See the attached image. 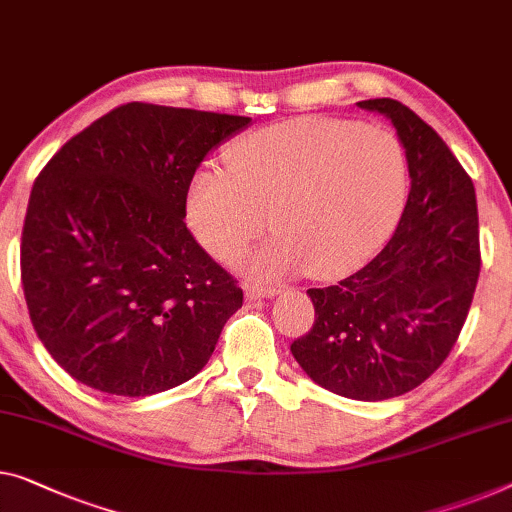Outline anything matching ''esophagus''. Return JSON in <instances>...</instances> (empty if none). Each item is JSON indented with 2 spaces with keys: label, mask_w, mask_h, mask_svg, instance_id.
<instances>
[{
  "label": "esophagus",
  "mask_w": 512,
  "mask_h": 512,
  "mask_svg": "<svg viewBox=\"0 0 512 512\" xmlns=\"http://www.w3.org/2000/svg\"><path fill=\"white\" fill-rule=\"evenodd\" d=\"M278 292H280V289H278V287H271V285H248V287H246L248 301L271 299V296H276Z\"/></svg>",
  "instance_id": "esophagus-1"
}]
</instances>
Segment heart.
<instances>
[{
  "label": "heart",
  "mask_w": 512,
  "mask_h": 512,
  "mask_svg": "<svg viewBox=\"0 0 512 512\" xmlns=\"http://www.w3.org/2000/svg\"><path fill=\"white\" fill-rule=\"evenodd\" d=\"M227 172L190 179L186 218L197 241L232 264L271 225L250 259L259 276L308 269L338 278L377 253L402 216L409 167L402 142L361 121L299 117L259 128L227 149Z\"/></svg>",
  "instance_id": "1"
}]
</instances>
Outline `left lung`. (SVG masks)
I'll return each instance as SVG.
<instances>
[{"label":"left lung","mask_w":512,"mask_h":512,"mask_svg":"<svg viewBox=\"0 0 512 512\" xmlns=\"http://www.w3.org/2000/svg\"><path fill=\"white\" fill-rule=\"evenodd\" d=\"M358 108L391 119L411 190L398 230L354 276L308 289L312 329L292 354L315 384L379 402L409 393L446 361L467 322L480 273L476 190L453 151L393 98Z\"/></svg>","instance_id":"obj_1"}]
</instances>
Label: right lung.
Wrapping results in <instances>:
<instances>
[{"label":"right lung","instance_id":"1","mask_svg":"<svg viewBox=\"0 0 512 512\" xmlns=\"http://www.w3.org/2000/svg\"><path fill=\"white\" fill-rule=\"evenodd\" d=\"M250 117L126 103L38 174L20 271L34 331L73 379L144 398L195 377L243 303L183 223L211 149Z\"/></svg>","mask_w":512,"mask_h":512}]
</instances>
